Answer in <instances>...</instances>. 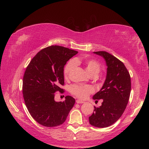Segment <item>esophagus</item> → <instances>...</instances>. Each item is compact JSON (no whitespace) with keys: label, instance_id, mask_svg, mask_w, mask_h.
Here are the masks:
<instances>
[{"label":"esophagus","instance_id":"esophagus-1","mask_svg":"<svg viewBox=\"0 0 149 149\" xmlns=\"http://www.w3.org/2000/svg\"><path fill=\"white\" fill-rule=\"evenodd\" d=\"M76 103H78V104H80V103H84V101H82V100H76Z\"/></svg>","mask_w":149,"mask_h":149}]
</instances>
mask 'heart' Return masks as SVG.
Segmentation results:
<instances>
[{"label":"heart","instance_id":"b5f03b06","mask_svg":"<svg viewBox=\"0 0 149 149\" xmlns=\"http://www.w3.org/2000/svg\"><path fill=\"white\" fill-rule=\"evenodd\" d=\"M83 65L85 70L90 75H98L101 70V66L96 60L89 58H76L74 60H70L66 64L64 69V75L66 78L76 68L77 65ZM94 89L91 86L73 85L70 87V92L72 94L81 99L86 98L90 93L93 92Z\"/></svg>","mask_w":149,"mask_h":149}]
</instances>
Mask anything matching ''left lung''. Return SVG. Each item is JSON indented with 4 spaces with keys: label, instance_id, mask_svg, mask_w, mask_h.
<instances>
[{
    "label": "left lung",
    "instance_id": "8db88e82",
    "mask_svg": "<svg viewBox=\"0 0 149 149\" xmlns=\"http://www.w3.org/2000/svg\"><path fill=\"white\" fill-rule=\"evenodd\" d=\"M102 57L107 66L106 79L102 88L93 96V100H103L98 107L94 106L89 117L92 126L104 128L111 126L121 116L126 109L131 91L130 76L124 63L106 51L93 52Z\"/></svg>",
    "mask_w": 149,
    "mask_h": 149
}]
</instances>
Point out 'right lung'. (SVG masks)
I'll list each match as a JSON object with an SVG mask.
<instances>
[{
    "mask_svg": "<svg viewBox=\"0 0 149 149\" xmlns=\"http://www.w3.org/2000/svg\"><path fill=\"white\" fill-rule=\"evenodd\" d=\"M77 51L60 46H51L38 52L27 66L23 79V95L33 118L46 127L63 123L75 100L65 97L63 102L54 100L56 91L64 84V67Z\"/></svg>",
    "mask_w": 149,
    "mask_h": 149,
    "instance_id": "obj_1",
    "label": "right lung"
}]
</instances>
